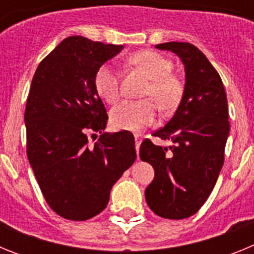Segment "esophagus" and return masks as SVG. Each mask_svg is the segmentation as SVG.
Returning <instances> with one entry per match:
<instances>
[{"label": "esophagus", "instance_id": "34e87169", "mask_svg": "<svg viewBox=\"0 0 254 254\" xmlns=\"http://www.w3.org/2000/svg\"><path fill=\"white\" fill-rule=\"evenodd\" d=\"M141 136H138V134H136L134 136V143H136V151H137L138 154V150H140V145H141Z\"/></svg>", "mask_w": 254, "mask_h": 254}]
</instances>
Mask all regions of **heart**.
<instances>
[{"label": "heart", "mask_w": 254, "mask_h": 254, "mask_svg": "<svg viewBox=\"0 0 254 254\" xmlns=\"http://www.w3.org/2000/svg\"><path fill=\"white\" fill-rule=\"evenodd\" d=\"M129 62L149 78L143 98L156 102L161 111H172L178 105L183 93L179 78L170 73L173 64L168 58L152 51H141L129 57ZM96 93L107 103L120 98V81L113 66L105 64L96 69L94 77ZM156 108L151 100L122 102L111 112V122L116 128L138 132L155 120Z\"/></svg>", "instance_id": "obj_1"}]
</instances>
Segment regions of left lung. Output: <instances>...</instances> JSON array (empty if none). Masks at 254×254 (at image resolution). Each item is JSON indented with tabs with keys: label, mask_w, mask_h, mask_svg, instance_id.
Segmentation results:
<instances>
[{
	"label": "left lung",
	"mask_w": 254,
	"mask_h": 254,
	"mask_svg": "<svg viewBox=\"0 0 254 254\" xmlns=\"http://www.w3.org/2000/svg\"><path fill=\"white\" fill-rule=\"evenodd\" d=\"M176 53L185 66V90L174 116L152 136L173 146H156L145 140L140 158L155 170L145 198L155 214L181 220L194 215L215 187L224 164L228 140V100L219 73L202 52L190 43L155 46Z\"/></svg>",
	"instance_id": "1"
}]
</instances>
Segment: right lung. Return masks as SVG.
I'll use <instances>...</instances> for the list:
<instances>
[{
  "mask_svg": "<svg viewBox=\"0 0 254 254\" xmlns=\"http://www.w3.org/2000/svg\"><path fill=\"white\" fill-rule=\"evenodd\" d=\"M122 49L68 37L40 62L31 81L24 116L29 163L49 207L67 220L100 214L136 160L133 134L103 132L108 116L94 85L96 69ZM89 131L101 133L94 147L87 143Z\"/></svg>",
  "mask_w": 254,
  "mask_h": 254,
  "instance_id": "1",
  "label": "right lung"
}]
</instances>
